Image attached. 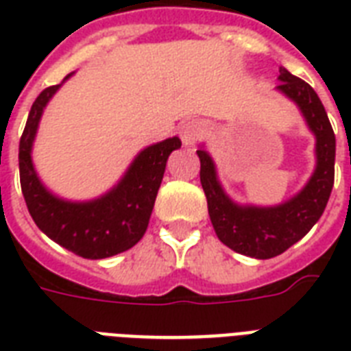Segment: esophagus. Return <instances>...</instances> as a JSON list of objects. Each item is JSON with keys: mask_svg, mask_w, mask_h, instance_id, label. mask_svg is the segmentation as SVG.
<instances>
[{"mask_svg": "<svg viewBox=\"0 0 351 351\" xmlns=\"http://www.w3.org/2000/svg\"><path fill=\"white\" fill-rule=\"evenodd\" d=\"M204 132H206V125L198 120H187L180 125V138L187 147L195 145L204 136Z\"/></svg>", "mask_w": 351, "mask_h": 351, "instance_id": "obj_1", "label": "esophagus"}]
</instances>
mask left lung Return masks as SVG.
Returning <instances> with one entry per match:
<instances>
[{
    "mask_svg": "<svg viewBox=\"0 0 351 351\" xmlns=\"http://www.w3.org/2000/svg\"><path fill=\"white\" fill-rule=\"evenodd\" d=\"M278 93L293 101L315 136V169L297 195L277 206H242L233 202L220 184L211 154L204 147L200 184L208 198L215 233L222 244L253 258H271L299 242L324 213L335 178V134L322 101L304 80L278 69Z\"/></svg>",
    "mask_w": 351,
    "mask_h": 351,
    "instance_id": "8db88e82",
    "label": "left lung"
}]
</instances>
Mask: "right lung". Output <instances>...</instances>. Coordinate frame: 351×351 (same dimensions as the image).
<instances>
[{"mask_svg": "<svg viewBox=\"0 0 351 351\" xmlns=\"http://www.w3.org/2000/svg\"><path fill=\"white\" fill-rule=\"evenodd\" d=\"M62 84L47 87L30 107L27 125L19 140V180L25 202L36 226L65 250L84 258H107L136 244L142 239L153 213L154 200L164 178L165 164L178 136L153 143L134 156L117 186L93 200L73 202L58 197L43 186L32 164V145L47 104Z\"/></svg>", "mask_w": 351, "mask_h": 351, "instance_id": "1", "label": "right lung"}]
</instances>
